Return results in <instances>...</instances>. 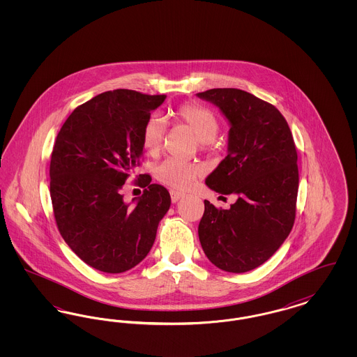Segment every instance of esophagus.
<instances>
[{
    "label": "esophagus",
    "mask_w": 357,
    "mask_h": 357,
    "mask_svg": "<svg viewBox=\"0 0 357 357\" xmlns=\"http://www.w3.org/2000/svg\"><path fill=\"white\" fill-rule=\"evenodd\" d=\"M170 195L172 204H176V202H178L181 198H183V197H185V194H183V192H179V191H174V190H171Z\"/></svg>",
    "instance_id": "esophagus-1"
}]
</instances>
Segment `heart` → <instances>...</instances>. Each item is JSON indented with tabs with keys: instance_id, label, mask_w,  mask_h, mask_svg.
<instances>
[{
	"instance_id": "obj_1",
	"label": "heart",
	"mask_w": 357,
	"mask_h": 357,
	"mask_svg": "<svg viewBox=\"0 0 357 357\" xmlns=\"http://www.w3.org/2000/svg\"><path fill=\"white\" fill-rule=\"evenodd\" d=\"M175 118L185 124L187 128L201 142L202 146H208L210 142L218 134L220 121L213 111L204 108L198 104H182L175 111ZM166 136V124L160 116L153 115L146 121L142 131V144L146 153L156 155L163 146V140ZM204 174V169L198 165L186 163L179 159H166L162 162L156 170L155 175L158 181L163 185L183 190L190 186L197 178Z\"/></svg>"
}]
</instances>
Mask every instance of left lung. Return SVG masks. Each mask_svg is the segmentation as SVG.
Here are the masks:
<instances>
[{
	"label": "left lung",
	"instance_id": "left-lung-1",
	"mask_svg": "<svg viewBox=\"0 0 357 357\" xmlns=\"http://www.w3.org/2000/svg\"><path fill=\"white\" fill-rule=\"evenodd\" d=\"M197 96L218 107L230 124L227 156L206 185L237 198L229 210L204 201L199 241L217 268L249 272L278 250L293 227L298 191L294 140L281 112L246 91L214 88Z\"/></svg>",
	"mask_w": 357,
	"mask_h": 357
}]
</instances>
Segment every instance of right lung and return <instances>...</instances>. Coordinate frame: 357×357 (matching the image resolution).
<instances>
[{"label":"right lung","mask_w":357,"mask_h":357,"mask_svg":"<svg viewBox=\"0 0 357 357\" xmlns=\"http://www.w3.org/2000/svg\"><path fill=\"white\" fill-rule=\"evenodd\" d=\"M166 95L130 89L102 92L77 107L57 134L52 151L51 198L59 231L72 252L104 273H123L153 248L169 191L150 183L131 204L120 190L143 155L142 131Z\"/></svg>","instance_id":"add662e5"}]
</instances>
